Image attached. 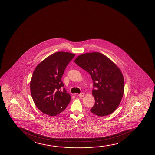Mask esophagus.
I'll use <instances>...</instances> for the list:
<instances>
[{
	"instance_id": "1",
	"label": "esophagus",
	"mask_w": 155,
	"mask_h": 155,
	"mask_svg": "<svg viewBox=\"0 0 155 155\" xmlns=\"http://www.w3.org/2000/svg\"><path fill=\"white\" fill-rule=\"evenodd\" d=\"M84 96V93H80L79 94V96L80 97H82Z\"/></svg>"
}]
</instances>
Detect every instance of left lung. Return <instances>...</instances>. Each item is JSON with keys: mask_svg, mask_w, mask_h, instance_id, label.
Returning a JSON list of instances; mask_svg holds the SVG:
<instances>
[{"mask_svg": "<svg viewBox=\"0 0 155 155\" xmlns=\"http://www.w3.org/2000/svg\"><path fill=\"white\" fill-rule=\"evenodd\" d=\"M74 62L91 75L93 81L92 94L95 102L91 111L100 117L113 113L124 93V81L120 68L98 52L81 54Z\"/></svg>", "mask_w": 155, "mask_h": 155, "instance_id": "obj_1", "label": "left lung"}]
</instances>
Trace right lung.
<instances>
[{
	"label": "right lung",
	"mask_w": 155,
	"mask_h": 155,
	"mask_svg": "<svg viewBox=\"0 0 155 155\" xmlns=\"http://www.w3.org/2000/svg\"><path fill=\"white\" fill-rule=\"evenodd\" d=\"M75 54L58 52L51 55L35 68L30 82V89L35 106L45 114L54 116L64 111L71 97L61 81L67 66Z\"/></svg>",
	"instance_id": "obj_1"
}]
</instances>
